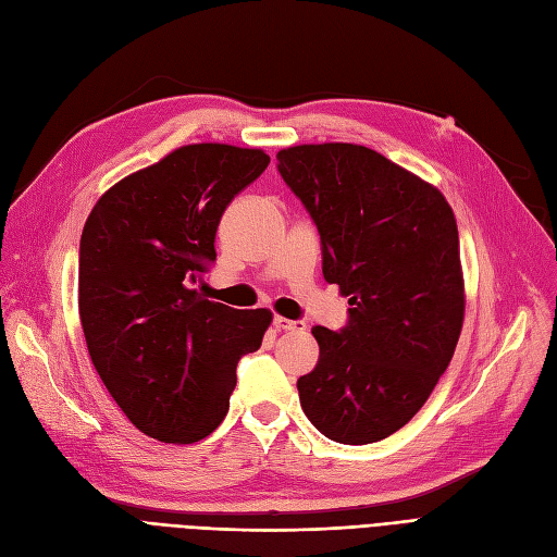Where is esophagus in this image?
I'll return each mask as SVG.
<instances>
[{
    "label": "esophagus",
    "mask_w": 557,
    "mask_h": 557,
    "mask_svg": "<svg viewBox=\"0 0 557 557\" xmlns=\"http://www.w3.org/2000/svg\"><path fill=\"white\" fill-rule=\"evenodd\" d=\"M274 327L283 330V332H304L306 330V322H301V320H287V318L276 315L274 318Z\"/></svg>",
    "instance_id": "obj_1"
}]
</instances>
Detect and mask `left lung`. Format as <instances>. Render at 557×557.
Listing matches in <instances>:
<instances>
[{"mask_svg": "<svg viewBox=\"0 0 557 557\" xmlns=\"http://www.w3.org/2000/svg\"><path fill=\"white\" fill-rule=\"evenodd\" d=\"M278 172L318 225L322 274L348 297L341 332L297 380L311 424L343 445L385 440L424 406L454 357L466 290L458 227L435 186L377 151L297 145Z\"/></svg>", "mask_w": 557, "mask_h": 557, "instance_id": "8db88e82", "label": "left lung"}]
</instances>
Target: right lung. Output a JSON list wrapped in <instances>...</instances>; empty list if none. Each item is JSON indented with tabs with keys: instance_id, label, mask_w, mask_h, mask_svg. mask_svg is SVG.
Wrapping results in <instances>:
<instances>
[{
	"instance_id": "right-lung-1",
	"label": "right lung",
	"mask_w": 557,
	"mask_h": 557,
	"mask_svg": "<svg viewBox=\"0 0 557 557\" xmlns=\"http://www.w3.org/2000/svg\"><path fill=\"white\" fill-rule=\"evenodd\" d=\"M270 157L221 143L186 145L108 188L81 237L78 309L87 350L131 424L190 445L230 408L237 363L272 311L209 301L196 283L216 260V227Z\"/></svg>"
}]
</instances>
